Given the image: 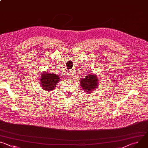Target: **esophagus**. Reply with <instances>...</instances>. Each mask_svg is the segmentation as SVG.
I'll use <instances>...</instances> for the list:
<instances>
[{"label":"esophagus","instance_id":"34e87169","mask_svg":"<svg viewBox=\"0 0 148 148\" xmlns=\"http://www.w3.org/2000/svg\"><path fill=\"white\" fill-rule=\"evenodd\" d=\"M67 77L69 78H70V79L73 78V77H74V74H73V73H72V71H69V72L67 73Z\"/></svg>","mask_w":148,"mask_h":148}]
</instances>
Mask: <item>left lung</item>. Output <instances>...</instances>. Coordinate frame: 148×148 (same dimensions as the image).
<instances>
[{"label": "left lung", "instance_id": "8db88e82", "mask_svg": "<svg viewBox=\"0 0 148 148\" xmlns=\"http://www.w3.org/2000/svg\"><path fill=\"white\" fill-rule=\"evenodd\" d=\"M98 77L93 74H88L86 78H81L80 81V86L82 90L86 93H90L93 91L98 87Z\"/></svg>", "mask_w": 148, "mask_h": 148}]
</instances>
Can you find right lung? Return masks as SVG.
Returning a JSON list of instances; mask_svg holds the SVG:
<instances>
[{
	"label": "right lung",
	"instance_id": "right-lung-1",
	"mask_svg": "<svg viewBox=\"0 0 148 148\" xmlns=\"http://www.w3.org/2000/svg\"><path fill=\"white\" fill-rule=\"evenodd\" d=\"M40 77V86L43 90L47 91H51L55 89L57 82L60 79V77L57 74L49 72L42 73Z\"/></svg>",
	"mask_w": 148,
	"mask_h": 148
}]
</instances>
